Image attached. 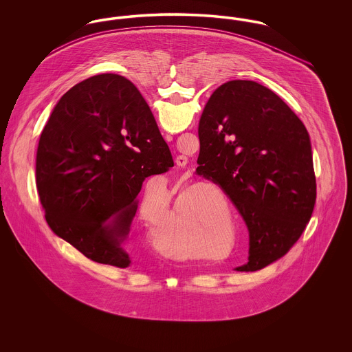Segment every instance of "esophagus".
Wrapping results in <instances>:
<instances>
[{
    "instance_id": "esophagus-1",
    "label": "esophagus",
    "mask_w": 352,
    "mask_h": 352,
    "mask_svg": "<svg viewBox=\"0 0 352 352\" xmlns=\"http://www.w3.org/2000/svg\"><path fill=\"white\" fill-rule=\"evenodd\" d=\"M165 138H166V141H171V140H173V137H171L170 134H166V135H165ZM175 162H177V165H178L179 168H184V166L187 165L188 160H187V157H186V155L182 154V155H178V157H177Z\"/></svg>"
}]
</instances>
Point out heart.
Wrapping results in <instances>:
<instances>
[{"instance_id":"1","label":"heart","mask_w":352,"mask_h":352,"mask_svg":"<svg viewBox=\"0 0 352 352\" xmlns=\"http://www.w3.org/2000/svg\"><path fill=\"white\" fill-rule=\"evenodd\" d=\"M198 194V186H187L178 194L170 208L148 218V230L151 241L164 256L179 260L187 258L191 254V236L201 224V219L197 218L191 210L192 198ZM219 195L226 206V214L230 217L231 212L228 198L221 191H219ZM215 241V248H223L227 244V237L226 234H218Z\"/></svg>"}]
</instances>
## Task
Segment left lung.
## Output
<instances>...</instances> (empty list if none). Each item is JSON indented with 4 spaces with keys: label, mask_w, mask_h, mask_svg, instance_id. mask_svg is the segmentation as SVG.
I'll return each mask as SVG.
<instances>
[{
    "label": "left lung",
    "mask_w": 352,
    "mask_h": 352,
    "mask_svg": "<svg viewBox=\"0 0 352 352\" xmlns=\"http://www.w3.org/2000/svg\"><path fill=\"white\" fill-rule=\"evenodd\" d=\"M197 174L223 190L250 232L254 272L281 258L301 237L317 199L311 141L297 115L252 80L221 84L199 121Z\"/></svg>",
    "instance_id": "1"
}]
</instances>
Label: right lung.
Wrapping results in <instances>:
<instances>
[{"label": "right lung", "instance_id": "right-lung-1", "mask_svg": "<svg viewBox=\"0 0 352 352\" xmlns=\"http://www.w3.org/2000/svg\"><path fill=\"white\" fill-rule=\"evenodd\" d=\"M174 166L140 91L116 74L66 92L41 134L35 178L51 231L99 264L126 268L122 243L146 177Z\"/></svg>", "mask_w": 352, "mask_h": 352}]
</instances>
